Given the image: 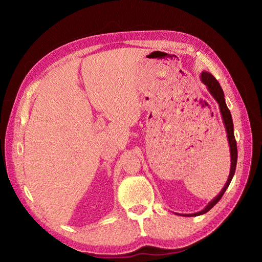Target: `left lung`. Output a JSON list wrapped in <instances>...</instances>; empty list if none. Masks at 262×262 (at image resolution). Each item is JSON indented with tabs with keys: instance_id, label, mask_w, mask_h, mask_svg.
<instances>
[{
	"instance_id": "obj_1",
	"label": "left lung",
	"mask_w": 262,
	"mask_h": 262,
	"mask_svg": "<svg viewBox=\"0 0 262 262\" xmlns=\"http://www.w3.org/2000/svg\"><path fill=\"white\" fill-rule=\"evenodd\" d=\"M202 81H203V83L207 86L208 91L211 92V94L213 95V98L217 101L220 108H221V113L223 116V121L224 124H225L226 127V132H227V137H228V143H229V147H230V157H231V164H230V173L228 177V180L226 182V184L224 185L223 190L221 191V193L219 194L217 196H216L212 202H210V204H208L203 211H201L199 213L195 214H189L186 216H198V215H202V214H205L206 212H208L211 210V208L217 203V202L222 199V196L224 195V193L227 190L228 185L231 181V179L234 177L235 173V170H236V163H237V144H236V139H235V135H234V124H233V119H231V114H230V111L228 110L226 103H225V99H224V92L221 88V84L219 83V81L216 80L211 73L208 72H202Z\"/></svg>"
}]
</instances>
